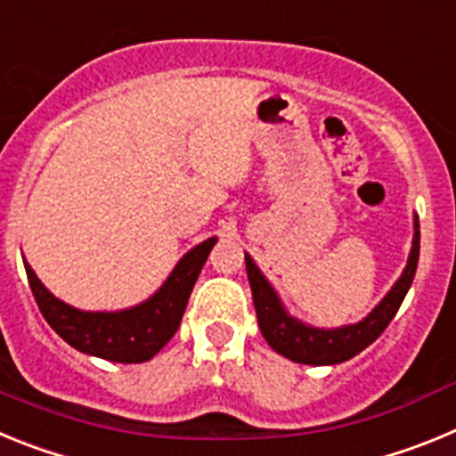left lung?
I'll use <instances>...</instances> for the list:
<instances>
[{
  "instance_id": "8db88e82",
  "label": "left lung",
  "mask_w": 456,
  "mask_h": 456,
  "mask_svg": "<svg viewBox=\"0 0 456 456\" xmlns=\"http://www.w3.org/2000/svg\"><path fill=\"white\" fill-rule=\"evenodd\" d=\"M413 228H416V232H413L409 263H406L404 272L397 278L393 289L386 294L381 304L363 322L340 326V329H315V326H308L289 317L288 310L278 299V294L273 292L263 272L256 267L251 256H244L253 304H256L257 326H260L265 340L269 342V347L281 354V356L294 361V363L304 365H336L342 363V361H349V358L363 352L365 347H370L386 331L390 320L397 315V310H400L402 301H404L406 292L413 283V276H416L418 256H420V224H418V216L413 219Z\"/></svg>"
}]
</instances>
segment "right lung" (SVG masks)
I'll list each match as a JSON object with an SVG mask.
<instances>
[{"label":"right lung","instance_id":"obj_1","mask_svg":"<svg viewBox=\"0 0 456 456\" xmlns=\"http://www.w3.org/2000/svg\"><path fill=\"white\" fill-rule=\"evenodd\" d=\"M215 241L216 237H209L193 247L151 299L116 313H86L72 308L40 283L27 260L24 269L40 313L70 347L114 363H143L178 331L189 294Z\"/></svg>","mask_w":456,"mask_h":456}]
</instances>
